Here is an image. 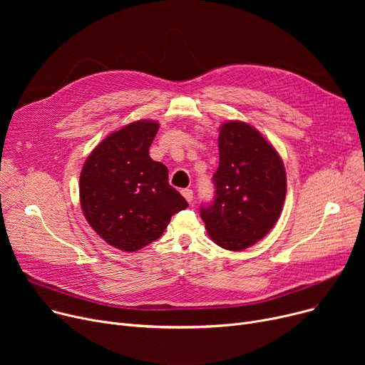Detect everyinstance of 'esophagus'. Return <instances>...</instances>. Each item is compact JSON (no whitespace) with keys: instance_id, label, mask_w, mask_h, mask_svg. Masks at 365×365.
Masks as SVG:
<instances>
[{"instance_id":"esophagus-1","label":"esophagus","mask_w":365,"mask_h":365,"mask_svg":"<svg viewBox=\"0 0 365 365\" xmlns=\"http://www.w3.org/2000/svg\"><path fill=\"white\" fill-rule=\"evenodd\" d=\"M182 195L185 197V200H186L187 202H192V200H194L192 189H183V190H182Z\"/></svg>"}]
</instances>
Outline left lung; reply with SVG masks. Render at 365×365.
Here are the masks:
<instances>
[{
	"label": "left lung",
	"mask_w": 365,
	"mask_h": 365,
	"mask_svg": "<svg viewBox=\"0 0 365 365\" xmlns=\"http://www.w3.org/2000/svg\"><path fill=\"white\" fill-rule=\"evenodd\" d=\"M213 182L215 201L201 205V219L217 245L241 252L271 231L282 212L287 176L278 152L255 127L222 124Z\"/></svg>",
	"instance_id": "1"
}]
</instances>
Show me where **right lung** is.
<instances>
[{
	"instance_id": "1",
	"label": "right lung",
	"mask_w": 365,
	"mask_h": 365,
	"mask_svg": "<svg viewBox=\"0 0 365 365\" xmlns=\"http://www.w3.org/2000/svg\"><path fill=\"white\" fill-rule=\"evenodd\" d=\"M160 128L140 120L113 131L87 157L80 200L88 225L109 245L136 252L158 240L173 215L187 207L168 185V170L149 157Z\"/></svg>"
}]
</instances>
